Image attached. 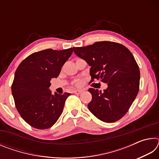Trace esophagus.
Instances as JSON below:
<instances>
[{
	"instance_id": "esophagus-1",
	"label": "esophagus",
	"mask_w": 159,
	"mask_h": 159,
	"mask_svg": "<svg viewBox=\"0 0 159 159\" xmlns=\"http://www.w3.org/2000/svg\"><path fill=\"white\" fill-rule=\"evenodd\" d=\"M82 91H83V90H74V93L75 94H76V95H79L80 93H82Z\"/></svg>"
}]
</instances>
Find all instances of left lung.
<instances>
[{
    "mask_svg": "<svg viewBox=\"0 0 159 159\" xmlns=\"http://www.w3.org/2000/svg\"><path fill=\"white\" fill-rule=\"evenodd\" d=\"M73 49L91 66L90 82L98 79L108 85L104 92L89 88L92 100L88 107L90 112L106 123L120 119L139 91L140 73L133 54L124 45L111 41L96 42Z\"/></svg>",
    "mask_w": 159,
    "mask_h": 159,
    "instance_id": "left-lung-1",
    "label": "left lung"
}]
</instances>
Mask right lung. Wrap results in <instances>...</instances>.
<instances>
[{"instance_id":"right-lung-1","label":"right lung","mask_w":159,"mask_h":159,"mask_svg":"<svg viewBox=\"0 0 159 159\" xmlns=\"http://www.w3.org/2000/svg\"><path fill=\"white\" fill-rule=\"evenodd\" d=\"M72 52L71 48L32 53L16 70L11 88L15 107L21 117L32 127L40 130L52 127L62 113L71 94L53 95L49 87L51 79L59 76Z\"/></svg>"}]
</instances>
